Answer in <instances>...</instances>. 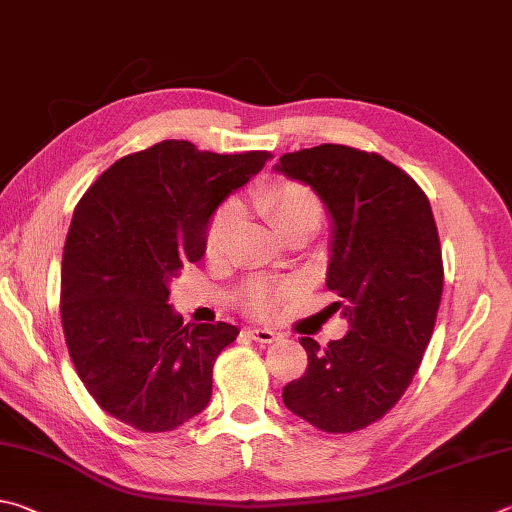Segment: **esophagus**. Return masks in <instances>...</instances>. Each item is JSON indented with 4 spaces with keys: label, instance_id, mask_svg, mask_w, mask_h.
Here are the masks:
<instances>
[{
    "label": "esophagus",
    "instance_id": "esophagus-1",
    "mask_svg": "<svg viewBox=\"0 0 512 512\" xmlns=\"http://www.w3.org/2000/svg\"><path fill=\"white\" fill-rule=\"evenodd\" d=\"M249 335L261 344H272V342H276V339H279V333H276V330H272V328H251Z\"/></svg>",
    "mask_w": 512,
    "mask_h": 512
}]
</instances>
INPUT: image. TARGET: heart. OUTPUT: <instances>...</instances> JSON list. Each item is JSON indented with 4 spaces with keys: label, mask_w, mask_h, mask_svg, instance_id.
<instances>
[{
    "label": "heart",
    "mask_w": 512,
    "mask_h": 512,
    "mask_svg": "<svg viewBox=\"0 0 512 512\" xmlns=\"http://www.w3.org/2000/svg\"><path fill=\"white\" fill-rule=\"evenodd\" d=\"M254 204L256 209L272 222V227L279 231L283 238L297 236V233L312 236V233L321 227V222H324V204H321L317 193L312 191L310 186L292 182V179H281V182L263 186L261 191H256ZM240 220L242 206L236 200L224 202L215 209L209 220V227H206L204 233L206 256L215 261V258H222L227 254ZM290 292V285H276L270 281L256 279L245 288L242 306H245L251 315H272L276 306H279Z\"/></svg>",
    "instance_id": "obj_1"
}]
</instances>
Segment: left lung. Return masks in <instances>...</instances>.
Returning <instances> with one entry per match:
<instances>
[{
	"label": "left lung",
	"mask_w": 512,
	"mask_h": 512,
	"mask_svg": "<svg viewBox=\"0 0 512 512\" xmlns=\"http://www.w3.org/2000/svg\"><path fill=\"white\" fill-rule=\"evenodd\" d=\"M276 170L308 184L333 220L326 288L348 333L321 348L299 342L308 369L285 384L292 414L348 434L380 420L414 380L443 294L441 240L414 179L378 152L339 143L288 152Z\"/></svg>",
	"instance_id": "obj_1"
}]
</instances>
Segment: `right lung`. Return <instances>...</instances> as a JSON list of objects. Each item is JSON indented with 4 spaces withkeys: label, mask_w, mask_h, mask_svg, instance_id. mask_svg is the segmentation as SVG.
<instances>
[{
    "label": "right lung",
    "mask_w": 512,
    "mask_h": 512,
    "mask_svg": "<svg viewBox=\"0 0 512 512\" xmlns=\"http://www.w3.org/2000/svg\"><path fill=\"white\" fill-rule=\"evenodd\" d=\"M270 157L166 139L114 161L80 197L62 254V330L78 378L121 423L173 432L209 405L213 364L238 328L184 326L168 283L200 261L215 209Z\"/></svg>",
    "instance_id": "obj_1"
}]
</instances>
